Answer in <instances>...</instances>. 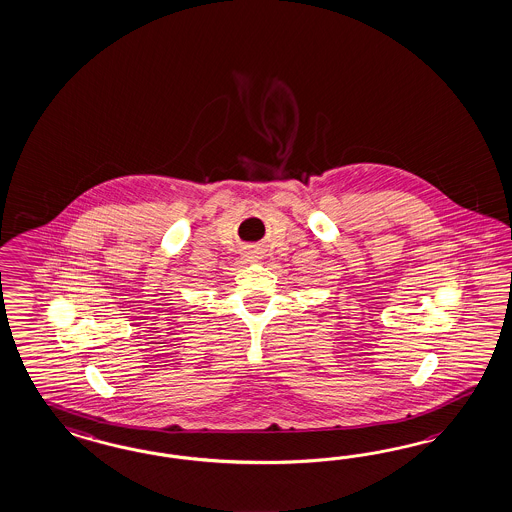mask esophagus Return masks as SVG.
<instances>
[{
    "label": "esophagus",
    "instance_id": "esophagus-1",
    "mask_svg": "<svg viewBox=\"0 0 512 512\" xmlns=\"http://www.w3.org/2000/svg\"><path fill=\"white\" fill-rule=\"evenodd\" d=\"M247 258H249L250 262H256V260H258V252H254V250H249Z\"/></svg>",
    "mask_w": 512,
    "mask_h": 512
}]
</instances>
